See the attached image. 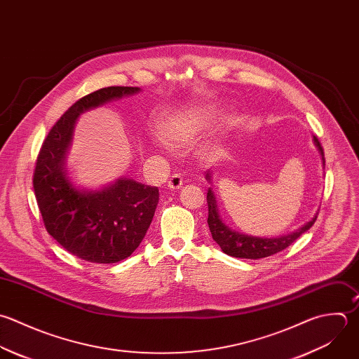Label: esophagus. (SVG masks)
Listing matches in <instances>:
<instances>
[{
	"mask_svg": "<svg viewBox=\"0 0 359 359\" xmlns=\"http://www.w3.org/2000/svg\"><path fill=\"white\" fill-rule=\"evenodd\" d=\"M183 186V177L180 176V175H173L170 179H169V182H168V187L170 189V190H177V189H180Z\"/></svg>",
	"mask_w": 359,
	"mask_h": 359,
	"instance_id": "obj_1",
	"label": "esophagus"
}]
</instances>
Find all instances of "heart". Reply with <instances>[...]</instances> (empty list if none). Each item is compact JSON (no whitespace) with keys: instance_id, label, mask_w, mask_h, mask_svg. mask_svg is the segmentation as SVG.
I'll list each match as a JSON object with an SVG mask.
<instances>
[{"instance_id":"heart-1","label":"heart","mask_w":359,"mask_h":359,"mask_svg":"<svg viewBox=\"0 0 359 359\" xmlns=\"http://www.w3.org/2000/svg\"><path fill=\"white\" fill-rule=\"evenodd\" d=\"M218 116V109L214 103L193 104L176 111L166 114L158 123V130L161 137L172 147L184 148L194 144L215 121ZM152 145L165 152L166 147L154 140ZM210 149H207V154Z\"/></svg>"}]
</instances>
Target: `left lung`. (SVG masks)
<instances>
[{
	"label": "left lung",
	"instance_id": "8db88e82",
	"mask_svg": "<svg viewBox=\"0 0 359 359\" xmlns=\"http://www.w3.org/2000/svg\"><path fill=\"white\" fill-rule=\"evenodd\" d=\"M313 142L322 156V162H323V168H325V152H323V148H322L319 140L315 135H313ZM205 179L210 184H212V172L211 170L205 172ZM207 204H208V221L207 222H208L212 239L219 245V248L222 249L224 253H226L228 256H232V257H238V259L256 260V259L273 256V255L287 249L302 233L309 231L318 218V212H316L315 217L309 222H306L297 231L283 235V236H277V238L253 236V235H248L243 232H238V231L229 228L224 222V219L221 218L219 210H218V204H217V198H215V193H214L212 187L208 189Z\"/></svg>",
	"mask_w": 359,
	"mask_h": 359
}]
</instances>
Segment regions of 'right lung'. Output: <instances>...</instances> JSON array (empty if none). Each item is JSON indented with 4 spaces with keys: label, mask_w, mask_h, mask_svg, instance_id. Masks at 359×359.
<instances>
[{
    "label": "right lung",
    "mask_w": 359,
    "mask_h": 359,
    "mask_svg": "<svg viewBox=\"0 0 359 359\" xmlns=\"http://www.w3.org/2000/svg\"><path fill=\"white\" fill-rule=\"evenodd\" d=\"M109 86L75 102L47 134L36 161L33 189L47 232L71 255L111 264L142 242L159 201L158 187L118 177L97 189L79 186L67 166L74 128L82 113L140 93Z\"/></svg>",
    "instance_id": "obj_1"
}]
</instances>
